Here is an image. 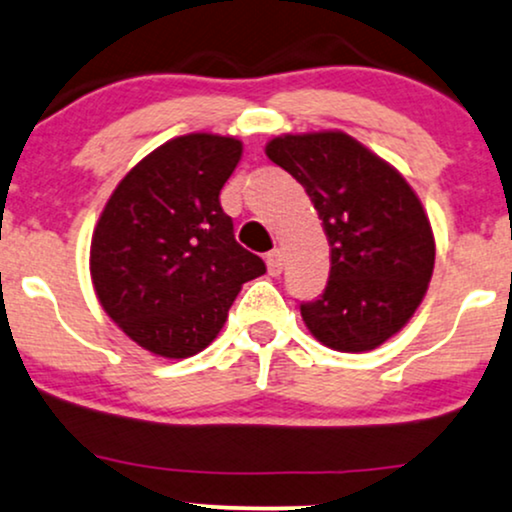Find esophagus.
<instances>
[{
    "mask_svg": "<svg viewBox=\"0 0 512 512\" xmlns=\"http://www.w3.org/2000/svg\"><path fill=\"white\" fill-rule=\"evenodd\" d=\"M266 263H268V273L270 275H280L282 266H285V256H282V249L270 251V254L266 256Z\"/></svg>",
    "mask_w": 512,
    "mask_h": 512,
    "instance_id": "esophagus-1",
    "label": "esophagus"
}]
</instances>
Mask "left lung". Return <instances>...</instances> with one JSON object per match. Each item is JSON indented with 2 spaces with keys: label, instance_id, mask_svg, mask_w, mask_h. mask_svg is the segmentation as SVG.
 Wrapping results in <instances>:
<instances>
[{
  "label": "left lung",
  "instance_id": "left-lung-1",
  "mask_svg": "<svg viewBox=\"0 0 512 512\" xmlns=\"http://www.w3.org/2000/svg\"><path fill=\"white\" fill-rule=\"evenodd\" d=\"M268 159L301 182L330 242V280L301 318L334 351H370L413 318L434 270V235L418 194L346 132L282 135Z\"/></svg>",
  "mask_w": 512,
  "mask_h": 512
}]
</instances>
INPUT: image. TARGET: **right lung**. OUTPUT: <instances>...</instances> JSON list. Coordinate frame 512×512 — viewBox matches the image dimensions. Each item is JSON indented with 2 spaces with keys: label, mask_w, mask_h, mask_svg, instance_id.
<instances>
[{
  "label": "right lung",
  "mask_w": 512,
  "mask_h": 512,
  "mask_svg": "<svg viewBox=\"0 0 512 512\" xmlns=\"http://www.w3.org/2000/svg\"><path fill=\"white\" fill-rule=\"evenodd\" d=\"M242 159L235 137H175L113 189L90 249L106 315L163 358L204 351L223 330L244 282L266 263L237 244L220 189Z\"/></svg>",
  "instance_id": "obj_1"
}]
</instances>
